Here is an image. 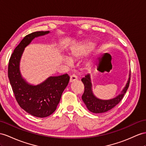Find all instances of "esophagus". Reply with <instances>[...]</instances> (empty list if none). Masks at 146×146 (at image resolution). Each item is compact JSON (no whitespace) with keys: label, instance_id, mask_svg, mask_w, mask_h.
<instances>
[{"label":"esophagus","instance_id":"esophagus-1","mask_svg":"<svg viewBox=\"0 0 146 146\" xmlns=\"http://www.w3.org/2000/svg\"><path fill=\"white\" fill-rule=\"evenodd\" d=\"M78 80V78L76 75H74V74H72V76H70V83H73V81H75Z\"/></svg>","mask_w":146,"mask_h":146}]
</instances>
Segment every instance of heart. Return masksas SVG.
Instances as JSON below:
<instances>
[{"label": "heart", "instance_id": "heart-1", "mask_svg": "<svg viewBox=\"0 0 146 146\" xmlns=\"http://www.w3.org/2000/svg\"><path fill=\"white\" fill-rule=\"evenodd\" d=\"M94 47V44L92 42H87L81 45V46L77 47L75 49L73 50L70 53V57L67 56H63V61L66 64L70 65H72V61L76 60L78 58L83 57V56L86 55L89 52L91 51Z\"/></svg>", "mask_w": 146, "mask_h": 146}]
</instances>
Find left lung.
<instances>
[{
	"mask_svg": "<svg viewBox=\"0 0 146 146\" xmlns=\"http://www.w3.org/2000/svg\"><path fill=\"white\" fill-rule=\"evenodd\" d=\"M130 71L129 73L128 80L124 88L121 91V93L115 98L103 100L97 98L92 91V84L90 74H88L85 77L81 79L82 82L84 86V92L82 96V100L85 104L87 109L92 113H102L113 109L121 101L123 96L128 89L130 81Z\"/></svg>",
	"mask_w": 146,
	"mask_h": 146,
	"instance_id": "obj_1",
	"label": "left lung"
}]
</instances>
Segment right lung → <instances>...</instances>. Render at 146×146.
Listing matches in <instances>:
<instances>
[{"label": "right lung", "mask_w": 146, "mask_h": 146, "mask_svg": "<svg viewBox=\"0 0 146 146\" xmlns=\"http://www.w3.org/2000/svg\"><path fill=\"white\" fill-rule=\"evenodd\" d=\"M50 31H36L26 36L11 55L8 76L15 99L25 111L36 117L44 118L55 111L62 94L68 85V74L49 76L37 85L29 83L22 76L20 65L26 47L36 37L46 35Z\"/></svg>", "instance_id": "obj_1"}]
</instances>
